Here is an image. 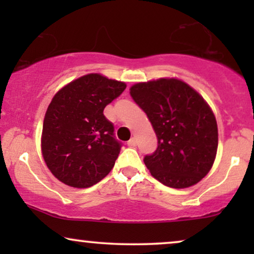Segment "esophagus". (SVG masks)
I'll return each instance as SVG.
<instances>
[{
  "mask_svg": "<svg viewBox=\"0 0 254 254\" xmlns=\"http://www.w3.org/2000/svg\"><path fill=\"white\" fill-rule=\"evenodd\" d=\"M127 145H128V147H135V145H136V138L131 137L130 140L127 142Z\"/></svg>",
  "mask_w": 254,
  "mask_h": 254,
  "instance_id": "esophagus-1",
  "label": "esophagus"
}]
</instances>
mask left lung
<instances>
[{
  "mask_svg": "<svg viewBox=\"0 0 254 254\" xmlns=\"http://www.w3.org/2000/svg\"><path fill=\"white\" fill-rule=\"evenodd\" d=\"M130 96L147 114L158 140L156 151L143 159L151 176L172 189L199 183L213 166L218 144L209 105L177 78L137 83Z\"/></svg>",
  "mask_w": 254,
  "mask_h": 254,
  "instance_id": "1",
  "label": "left lung"
}]
</instances>
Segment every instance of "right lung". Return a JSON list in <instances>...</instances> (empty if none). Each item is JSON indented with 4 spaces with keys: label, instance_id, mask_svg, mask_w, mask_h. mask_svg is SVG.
Segmentation results:
<instances>
[{
    "label": "right lung",
    "instance_id": "right-lung-1",
    "mask_svg": "<svg viewBox=\"0 0 254 254\" xmlns=\"http://www.w3.org/2000/svg\"><path fill=\"white\" fill-rule=\"evenodd\" d=\"M125 89L124 82L89 74L57 92L45 114L41 135L45 163L55 178L86 189L109 175L123 144L103 112Z\"/></svg>",
    "mask_w": 254,
    "mask_h": 254
}]
</instances>
